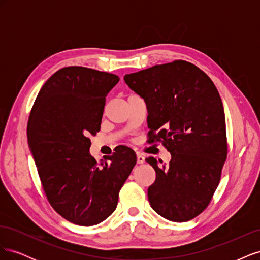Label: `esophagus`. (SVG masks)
Listing matches in <instances>:
<instances>
[{
  "mask_svg": "<svg viewBox=\"0 0 260 260\" xmlns=\"http://www.w3.org/2000/svg\"><path fill=\"white\" fill-rule=\"evenodd\" d=\"M144 161H145V157H144L142 154L138 153V154H137V162H138V164H143Z\"/></svg>",
  "mask_w": 260,
  "mask_h": 260,
  "instance_id": "obj_1",
  "label": "esophagus"
}]
</instances>
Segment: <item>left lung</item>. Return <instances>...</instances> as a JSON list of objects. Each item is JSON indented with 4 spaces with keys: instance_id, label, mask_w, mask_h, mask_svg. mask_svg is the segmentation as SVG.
I'll return each instance as SVG.
<instances>
[{
    "instance_id": "1",
    "label": "left lung",
    "mask_w": 260,
    "mask_h": 260,
    "mask_svg": "<svg viewBox=\"0 0 260 260\" xmlns=\"http://www.w3.org/2000/svg\"><path fill=\"white\" fill-rule=\"evenodd\" d=\"M123 79L146 102L151 136L161 139L171 154L168 165L153 156L146 158L156 171L147 190L149 204L170 221L191 220L207 207L226 158L219 92L203 70L184 60L156 65Z\"/></svg>"
}]
</instances>
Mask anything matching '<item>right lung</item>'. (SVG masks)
<instances>
[{"label":"right lung","instance_id":"obj_1","mask_svg":"<svg viewBox=\"0 0 260 260\" xmlns=\"http://www.w3.org/2000/svg\"><path fill=\"white\" fill-rule=\"evenodd\" d=\"M119 77L70 66L52 75L31 109L27 137L52 207L68 221L90 226L115 211L118 194L137 164L121 146L98 162L90 135L101 129L107 94Z\"/></svg>","mask_w":260,"mask_h":260}]
</instances>
